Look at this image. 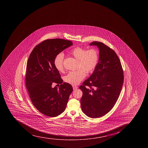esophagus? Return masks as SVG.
Here are the masks:
<instances>
[{"instance_id": "34e87169", "label": "esophagus", "mask_w": 148, "mask_h": 148, "mask_svg": "<svg viewBox=\"0 0 148 148\" xmlns=\"http://www.w3.org/2000/svg\"><path fill=\"white\" fill-rule=\"evenodd\" d=\"M73 90H76L78 88V87L77 86H73Z\"/></svg>"}]
</instances>
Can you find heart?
<instances>
[{"label": "heart", "mask_w": 148, "mask_h": 148, "mask_svg": "<svg viewBox=\"0 0 148 148\" xmlns=\"http://www.w3.org/2000/svg\"><path fill=\"white\" fill-rule=\"evenodd\" d=\"M70 53L79 60L78 67L79 69L69 72L64 76V81L72 85H77L85 78L86 72L90 73L95 69L99 60V53L96 49L87 50L81 47L72 49ZM64 55L62 53L57 54L54 58V66L59 71L64 70Z\"/></svg>", "instance_id": "obj_1"}]
</instances>
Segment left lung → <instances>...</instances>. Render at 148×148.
I'll return each mask as SVG.
<instances>
[{
    "label": "left lung",
    "instance_id": "obj_1",
    "mask_svg": "<svg viewBox=\"0 0 148 148\" xmlns=\"http://www.w3.org/2000/svg\"><path fill=\"white\" fill-rule=\"evenodd\" d=\"M90 45L98 47L99 60L92 74L79 86L83 92L81 108L87 116L97 118L114 107L121 92L124 76L121 63L114 51L98 41Z\"/></svg>",
    "mask_w": 148,
    "mask_h": 148
}]
</instances>
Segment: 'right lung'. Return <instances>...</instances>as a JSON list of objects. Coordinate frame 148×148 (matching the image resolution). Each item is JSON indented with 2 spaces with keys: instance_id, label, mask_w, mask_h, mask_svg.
Segmentation results:
<instances>
[{
  "instance_id": "1",
  "label": "right lung",
  "mask_w": 148,
  "mask_h": 148,
  "mask_svg": "<svg viewBox=\"0 0 148 148\" xmlns=\"http://www.w3.org/2000/svg\"><path fill=\"white\" fill-rule=\"evenodd\" d=\"M72 45V41L62 38L46 40L33 49L28 58L25 85L33 105L47 116L56 117L63 113L73 91L70 84H62L54 65L56 56ZM53 83L60 84L59 89L52 88Z\"/></svg>"
}]
</instances>
